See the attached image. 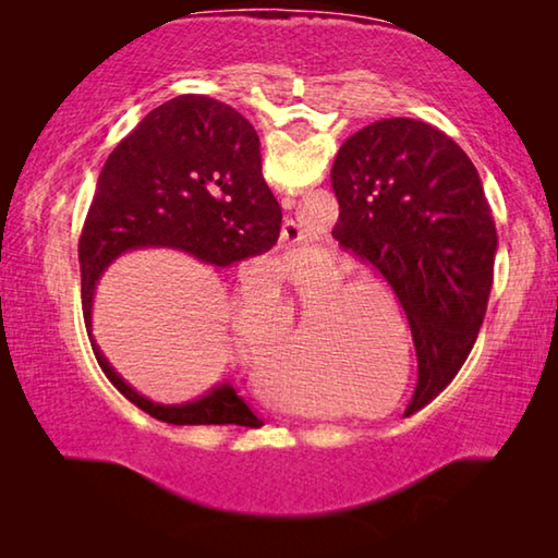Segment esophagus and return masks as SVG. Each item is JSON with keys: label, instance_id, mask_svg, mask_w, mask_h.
I'll return each instance as SVG.
<instances>
[{"label": "esophagus", "instance_id": "obj_1", "mask_svg": "<svg viewBox=\"0 0 558 558\" xmlns=\"http://www.w3.org/2000/svg\"><path fill=\"white\" fill-rule=\"evenodd\" d=\"M280 239L286 245H295L302 241V229L300 223H295L292 219H286L282 221V229H280Z\"/></svg>", "mask_w": 558, "mask_h": 558}]
</instances>
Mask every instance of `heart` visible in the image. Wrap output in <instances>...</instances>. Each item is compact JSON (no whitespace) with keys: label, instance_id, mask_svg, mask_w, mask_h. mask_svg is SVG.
I'll use <instances>...</instances> for the list:
<instances>
[{"label":"heart","instance_id":"obj_1","mask_svg":"<svg viewBox=\"0 0 558 558\" xmlns=\"http://www.w3.org/2000/svg\"><path fill=\"white\" fill-rule=\"evenodd\" d=\"M278 270L290 282L298 302L315 295L313 310L307 313L302 327H292V307L282 310L280 315L272 317V323L266 329V344L260 347L256 327H253V300L248 295H241L231 310V329L239 337L245 354H258L263 384L278 399L288 401L292 409H300L302 403L288 399L286 391L280 389V379L272 374L270 352L278 347V342L292 336L290 344H295V349H290L278 364V374L282 379L292 386H310V389H319L332 396L354 386L379 364V359H374L372 354L379 352V349H374L376 337L389 332H376V317L372 310L356 305L366 286L359 280H344L349 266L337 253L317 251L315 256L305 260L282 258L278 263ZM347 301L353 302L349 308L345 307ZM327 308L330 310V323L319 330L316 315ZM337 322H344L350 327L337 326ZM258 348L262 349L260 353L257 352Z\"/></svg>","mask_w":558,"mask_h":558}]
</instances>
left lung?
<instances>
[{
    "mask_svg": "<svg viewBox=\"0 0 558 558\" xmlns=\"http://www.w3.org/2000/svg\"><path fill=\"white\" fill-rule=\"evenodd\" d=\"M339 245L381 272L409 317L430 399L465 362L493 286L497 231L475 165L446 132L386 118L354 132L332 165Z\"/></svg>",
    "mask_w": 558,
    "mask_h": 558,
    "instance_id": "1",
    "label": "left lung"
}]
</instances>
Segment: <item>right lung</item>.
Returning a JSON list of instances; mask_svg holds the SVG:
<instances>
[{
    "label": "right lung",
    "mask_w": 558,
    "mask_h": 558,
    "mask_svg": "<svg viewBox=\"0 0 558 558\" xmlns=\"http://www.w3.org/2000/svg\"><path fill=\"white\" fill-rule=\"evenodd\" d=\"M280 221V204L260 172L258 132L221 100L194 93L167 100L112 149L78 243L83 317L100 369L137 409L174 426H263L229 381L172 405L132 389L93 339L102 272L140 248H172L229 268L270 251Z\"/></svg>",
    "instance_id": "add662e5"
}]
</instances>
